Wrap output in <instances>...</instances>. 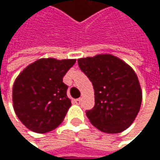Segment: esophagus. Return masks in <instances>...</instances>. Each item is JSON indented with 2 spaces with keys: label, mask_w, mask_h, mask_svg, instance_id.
Segmentation results:
<instances>
[{
  "label": "esophagus",
  "mask_w": 160,
  "mask_h": 160,
  "mask_svg": "<svg viewBox=\"0 0 160 160\" xmlns=\"http://www.w3.org/2000/svg\"><path fill=\"white\" fill-rule=\"evenodd\" d=\"M80 102H81V99H80V98H78V99L75 100V103H76L77 105H80Z\"/></svg>",
  "instance_id": "obj_1"
}]
</instances>
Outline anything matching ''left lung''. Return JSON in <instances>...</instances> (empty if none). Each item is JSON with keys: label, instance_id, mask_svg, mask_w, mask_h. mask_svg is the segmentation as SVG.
<instances>
[{"label": "left lung", "instance_id": "8db88e82", "mask_svg": "<svg viewBox=\"0 0 160 160\" xmlns=\"http://www.w3.org/2000/svg\"><path fill=\"white\" fill-rule=\"evenodd\" d=\"M78 64L94 90V107L86 111L91 123L107 133L129 128L142 104V90L134 70L108 53L80 58Z\"/></svg>", "mask_w": 160, "mask_h": 160}]
</instances>
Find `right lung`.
I'll use <instances>...</instances> for the list:
<instances>
[{
	"mask_svg": "<svg viewBox=\"0 0 160 160\" xmlns=\"http://www.w3.org/2000/svg\"><path fill=\"white\" fill-rule=\"evenodd\" d=\"M76 59L42 58L28 65L13 86L17 118L30 131L45 133L58 127L71 106L63 78Z\"/></svg>",
	"mask_w": 160,
	"mask_h": 160,
	"instance_id": "right-lung-1",
	"label": "right lung"
}]
</instances>
